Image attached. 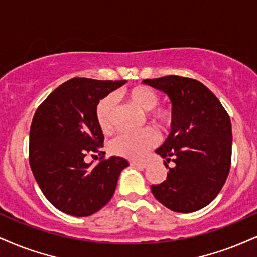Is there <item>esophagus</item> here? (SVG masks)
<instances>
[{
    "label": "esophagus",
    "mask_w": 257,
    "mask_h": 257,
    "mask_svg": "<svg viewBox=\"0 0 257 257\" xmlns=\"http://www.w3.org/2000/svg\"><path fill=\"white\" fill-rule=\"evenodd\" d=\"M130 164L134 167H139V168H145L147 167V163L145 162H137V161H130Z\"/></svg>",
    "instance_id": "1"
}]
</instances>
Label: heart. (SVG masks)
Returning a JSON list of instances; mask_svg holds the SVG:
<instances>
[{
	"instance_id": "heart-1",
	"label": "heart",
	"mask_w": 257,
	"mask_h": 257,
	"mask_svg": "<svg viewBox=\"0 0 257 257\" xmlns=\"http://www.w3.org/2000/svg\"><path fill=\"white\" fill-rule=\"evenodd\" d=\"M122 97L145 110L147 119L161 132H167L173 126L175 114L170 106L158 104L160 95L153 88L138 84L122 93ZM113 97L107 95L95 107V118L101 131L109 134L113 131ZM157 143V134L154 128L147 127L138 132H122L110 143V151L118 156L141 160Z\"/></svg>"
}]
</instances>
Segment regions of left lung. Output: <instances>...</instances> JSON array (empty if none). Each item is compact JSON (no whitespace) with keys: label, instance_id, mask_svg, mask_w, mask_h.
Listing matches in <instances>:
<instances>
[{"label":"left lung","instance_id":"obj_1","mask_svg":"<svg viewBox=\"0 0 257 257\" xmlns=\"http://www.w3.org/2000/svg\"><path fill=\"white\" fill-rule=\"evenodd\" d=\"M166 93L175 114L172 132L156 153L167 161V180L151 192L169 210L191 213L219 194L231 167L232 128L217 96L201 82L169 75L145 80ZM170 160L176 167L169 168Z\"/></svg>","mask_w":257,"mask_h":257}]
</instances>
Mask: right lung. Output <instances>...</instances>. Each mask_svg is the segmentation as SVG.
Returning a JSON list of instances; mask_svg holds the SVG:
<instances>
[{
  "mask_svg": "<svg viewBox=\"0 0 257 257\" xmlns=\"http://www.w3.org/2000/svg\"><path fill=\"white\" fill-rule=\"evenodd\" d=\"M125 82L74 77L56 88L34 113L28 145L32 173L47 200L66 214L87 217L102 208L128 166L121 157L106 158L103 151L96 166L84 161L103 147L95 107Z\"/></svg>",
  "mask_w": 257,
  "mask_h": 257,
  "instance_id": "obj_1",
  "label": "right lung"
}]
</instances>
